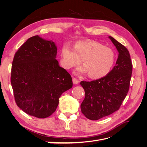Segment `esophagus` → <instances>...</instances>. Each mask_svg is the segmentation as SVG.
Returning a JSON list of instances; mask_svg holds the SVG:
<instances>
[{"label":"esophagus","instance_id":"1","mask_svg":"<svg viewBox=\"0 0 147 147\" xmlns=\"http://www.w3.org/2000/svg\"><path fill=\"white\" fill-rule=\"evenodd\" d=\"M72 82H73V83L74 84H78L79 83V81L78 80L76 79V78H74L72 79Z\"/></svg>","mask_w":147,"mask_h":147}]
</instances>
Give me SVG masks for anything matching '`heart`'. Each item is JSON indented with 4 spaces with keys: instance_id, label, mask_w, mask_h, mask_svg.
I'll list each match as a JSON object with an SVG mask.
<instances>
[{
    "instance_id": "1",
    "label": "heart",
    "mask_w": 147,
    "mask_h": 147,
    "mask_svg": "<svg viewBox=\"0 0 147 147\" xmlns=\"http://www.w3.org/2000/svg\"><path fill=\"white\" fill-rule=\"evenodd\" d=\"M61 63L63 67L70 69L81 63L77 69L79 73H88L91 78L98 79L106 76L113 67L115 53L112 48L94 40L78 41L72 48L69 44L61 50Z\"/></svg>"
}]
</instances>
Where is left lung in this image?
<instances>
[{"label":"left lung","mask_w":147,"mask_h":147,"mask_svg":"<svg viewBox=\"0 0 147 147\" xmlns=\"http://www.w3.org/2000/svg\"><path fill=\"white\" fill-rule=\"evenodd\" d=\"M109 38L118 52L116 65L104 77L80 82L85 93L81 110L91 120L99 119L117 111L129 88L132 70L129 52L114 38Z\"/></svg>","instance_id":"8db88e82"}]
</instances>
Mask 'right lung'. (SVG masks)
I'll list each match as a JSON object with an SVG mask.
<instances>
[{
    "mask_svg": "<svg viewBox=\"0 0 147 147\" xmlns=\"http://www.w3.org/2000/svg\"><path fill=\"white\" fill-rule=\"evenodd\" d=\"M57 47L38 35L28 38L15 53L11 84L17 105L25 113L45 118L55 112L72 79L56 58Z\"/></svg>",
    "mask_w": 147,
    "mask_h": 147,
    "instance_id": "add662e5",
    "label": "right lung"
}]
</instances>
